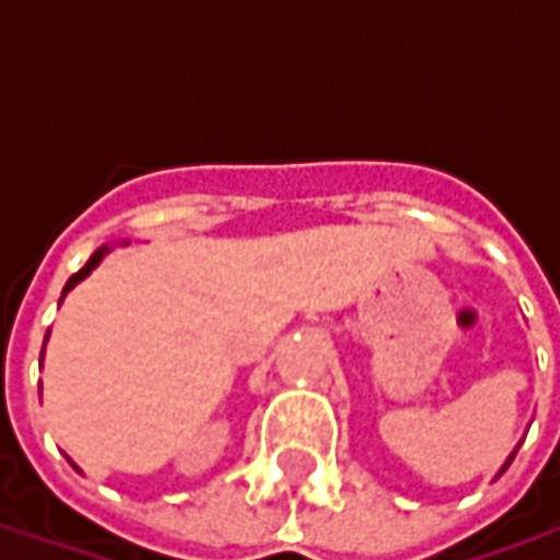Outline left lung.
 <instances>
[{
	"instance_id": "left-lung-1",
	"label": "left lung",
	"mask_w": 560,
	"mask_h": 560,
	"mask_svg": "<svg viewBox=\"0 0 560 560\" xmlns=\"http://www.w3.org/2000/svg\"><path fill=\"white\" fill-rule=\"evenodd\" d=\"M513 456H516V450H513V453H510V456H506V462H504V465H501V470H498V474H494V480H498V477H501V474H504V470L510 468V462H513Z\"/></svg>"
}]
</instances>
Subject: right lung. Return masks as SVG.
<instances>
[{
	"mask_svg": "<svg viewBox=\"0 0 560 560\" xmlns=\"http://www.w3.org/2000/svg\"><path fill=\"white\" fill-rule=\"evenodd\" d=\"M107 252H110V245H102V248H95V252H92V257H90V260H86V267L80 269V272H74V276L68 279L66 291H62V300H66V293H68V291H74V288H78L80 281L86 279V276H90L92 269H95V267H98V264H102L104 255H107ZM62 300H59V303H62ZM47 336H50V332H47ZM44 345H47V339H44ZM42 360H44V351H42ZM71 465H74V462H71ZM74 468H78V465H74ZM78 470H80V468H78Z\"/></svg>",
	"mask_w": 560,
	"mask_h": 560,
	"instance_id": "obj_1",
	"label": "right lung"
}]
</instances>
